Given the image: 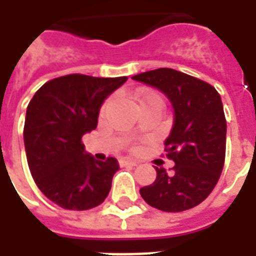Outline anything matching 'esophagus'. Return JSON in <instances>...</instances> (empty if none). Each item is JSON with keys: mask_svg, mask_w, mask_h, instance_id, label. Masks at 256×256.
<instances>
[{"mask_svg": "<svg viewBox=\"0 0 256 256\" xmlns=\"http://www.w3.org/2000/svg\"><path fill=\"white\" fill-rule=\"evenodd\" d=\"M119 164L120 166H128V167H134V166H137L138 163L136 160H128V159H122V160H119Z\"/></svg>", "mask_w": 256, "mask_h": 256, "instance_id": "esophagus-1", "label": "esophagus"}]
</instances>
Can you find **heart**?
Returning a JSON list of instances; mask_svg holds the SVG:
<instances>
[{
    "instance_id": "heart-1",
    "label": "heart",
    "mask_w": 256,
    "mask_h": 256,
    "mask_svg": "<svg viewBox=\"0 0 256 256\" xmlns=\"http://www.w3.org/2000/svg\"><path fill=\"white\" fill-rule=\"evenodd\" d=\"M140 102H162L160 97L155 93H146V92H140L137 94Z\"/></svg>"
}]
</instances>
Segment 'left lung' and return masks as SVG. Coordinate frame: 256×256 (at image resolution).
Here are the masks:
<instances>
[{
  "instance_id": "8db88e82",
  "label": "left lung",
  "mask_w": 256,
  "mask_h": 256,
  "mask_svg": "<svg viewBox=\"0 0 256 256\" xmlns=\"http://www.w3.org/2000/svg\"><path fill=\"white\" fill-rule=\"evenodd\" d=\"M134 80L164 93L174 110L164 141L174 174L156 168L155 182L140 189L146 203L166 212L193 208L212 192L225 163L226 119L220 93L202 79L172 68L134 75Z\"/></svg>"
}]
</instances>
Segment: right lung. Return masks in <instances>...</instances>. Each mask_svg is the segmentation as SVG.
Here are the masks:
<instances>
[{
    "instance_id": "obj_1",
    "label": "right lung",
    "mask_w": 256,
    "mask_h": 256,
    "mask_svg": "<svg viewBox=\"0 0 256 256\" xmlns=\"http://www.w3.org/2000/svg\"><path fill=\"white\" fill-rule=\"evenodd\" d=\"M126 80L71 74L42 84L31 98L23 132L27 162L36 186L60 207L93 208L111 190L118 160H96L82 137L97 128L104 100Z\"/></svg>"
}]
</instances>
